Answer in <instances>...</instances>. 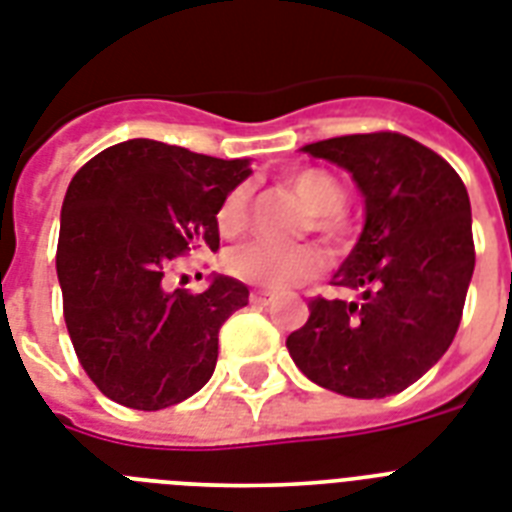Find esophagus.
<instances>
[{"label":"esophagus","instance_id":"34e87169","mask_svg":"<svg viewBox=\"0 0 512 512\" xmlns=\"http://www.w3.org/2000/svg\"><path fill=\"white\" fill-rule=\"evenodd\" d=\"M270 297H273V294H268V292H252L249 294V299H252V302H255V305H268L270 302Z\"/></svg>","mask_w":512,"mask_h":512}]
</instances>
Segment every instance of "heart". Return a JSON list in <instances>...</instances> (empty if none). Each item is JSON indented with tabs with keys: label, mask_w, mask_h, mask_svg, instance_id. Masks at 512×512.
I'll use <instances>...</instances> for the list:
<instances>
[{
	"label": "heart",
	"mask_w": 512,
	"mask_h": 512,
	"mask_svg": "<svg viewBox=\"0 0 512 512\" xmlns=\"http://www.w3.org/2000/svg\"><path fill=\"white\" fill-rule=\"evenodd\" d=\"M284 186L302 199V205L313 213L307 228L321 234L328 244H342L347 236V220L342 210L347 202L344 186L331 173L321 168H297L284 176ZM252 220V197L247 184H236L223 194L215 210V226L220 236L239 239L247 234ZM226 268L239 281L263 289H289L305 284L323 270V255L310 244L299 247H276V244L249 242L228 252Z\"/></svg>",
	"instance_id": "b5f03b06"
}]
</instances>
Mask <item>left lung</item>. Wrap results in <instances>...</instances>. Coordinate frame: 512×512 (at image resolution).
<instances>
[{"mask_svg": "<svg viewBox=\"0 0 512 512\" xmlns=\"http://www.w3.org/2000/svg\"><path fill=\"white\" fill-rule=\"evenodd\" d=\"M302 152L350 170L363 191V234L331 278L360 299H310V318L286 350L310 381L336 394L402 392L447 352L463 318L476 265L463 178L397 131L334 136Z\"/></svg>", "mask_w": 512, "mask_h": 512, "instance_id": "obj_1", "label": "left lung"}]
</instances>
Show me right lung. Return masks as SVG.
<instances>
[{"mask_svg":"<svg viewBox=\"0 0 512 512\" xmlns=\"http://www.w3.org/2000/svg\"><path fill=\"white\" fill-rule=\"evenodd\" d=\"M247 176V160L131 139L70 181L57 239L62 315L78 363L112 402L162 410L213 376L220 326L249 289L226 276L205 292L170 289L168 273L194 249L220 247L218 202Z\"/></svg>","mask_w":512,"mask_h":512,"instance_id":"obj_1","label":"right lung"}]
</instances>
